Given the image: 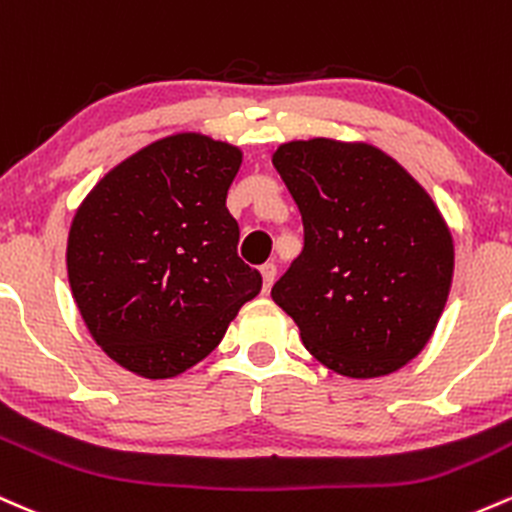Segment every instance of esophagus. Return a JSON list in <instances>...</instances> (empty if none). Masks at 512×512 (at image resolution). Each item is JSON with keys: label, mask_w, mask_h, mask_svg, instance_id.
<instances>
[{"label": "esophagus", "mask_w": 512, "mask_h": 512, "mask_svg": "<svg viewBox=\"0 0 512 512\" xmlns=\"http://www.w3.org/2000/svg\"><path fill=\"white\" fill-rule=\"evenodd\" d=\"M260 274H262V291H269L272 289L274 279H277V265H274V262H267V265L260 267Z\"/></svg>", "instance_id": "obj_1"}]
</instances>
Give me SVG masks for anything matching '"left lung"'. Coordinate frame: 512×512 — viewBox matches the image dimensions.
I'll return each mask as SVG.
<instances>
[{
  "label": "left lung",
  "instance_id": "left-lung-1",
  "mask_svg": "<svg viewBox=\"0 0 512 512\" xmlns=\"http://www.w3.org/2000/svg\"><path fill=\"white\" fill-rule=\"evenodd\" d=\"M303 221V250L272 286L306 350L372 379L430 340L452 284L454 247L425 189L372 145L328 138L272 157Z\"/></svg>",
  "mask_w": 512,
  "mask_h": 512
}]
</instances>
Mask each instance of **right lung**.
<instances>
[{
    "mask_svg": "<svg viewBox=\"0 0 512 512\" xmlns=\"http://www.w3.org/2000/svg\"><path fill=\"white\" fill-rule=\"evenodd\" d=\"M240 160L238 148L199 133L162 138L116 165L77 209L72 296L97 345L128 372H187L260 294L226 209Z\"/></svg>",
    "mask_w": 512,
    "mask_h": 512,
    "instance_id": "obj_1",
    "label": "right lung"
}]
</instances>
